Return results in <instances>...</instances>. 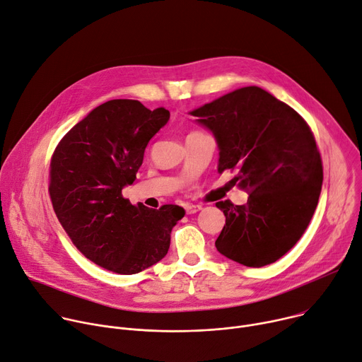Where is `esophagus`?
Returning <instances> with one entry per match:
<instances>
[{"label": "esophagus", "instance_id": "esophagus-1", "mask_svg": "<svg viewBox=\"0 0 362 362\" xmlns=\"http://www.w3.org/2000/svg\"><path fill=\"white\" fill-rule=\"evenodd\" d=\"M199 210H203L202 206H195V204H187V206H185L187 214H195V213H198Z\"/></svg>", "mask_w": 362, "mask_h": 362}]
</instances>
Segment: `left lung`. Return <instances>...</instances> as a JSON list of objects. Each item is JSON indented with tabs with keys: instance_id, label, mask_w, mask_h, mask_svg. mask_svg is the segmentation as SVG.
Here are the masks:
<instances>
[{
	"instance_id": "left-lung-1",
	"label": "left lung",
	"mask_w": 362,
	"mask_h": 362,
	"mask_svg": "<svg viewBox=\"0 0 362 362\" xmlns=\"http://www.w3.org/2000/svg\"><path fill=\"white\" fill-rule=\"evenodd\" d=\"M218 145V173L235 170L231 185L247 204L216 206L226 226L217 250L240 264L262 267L286 255L305 233L322 188V164L302 116L257 86L235 89L189 112Z\"/></svg>"
}]
</instances>
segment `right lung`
<instances>
[{
  "instance_id": "right-lung-1",
  "label": "right lung",
  "mask_w": 362,
  "mask_h": 362,
  "mask_svg": "<svg viewBox=\"0 0 362 362\" xmlns=\"http://www.w3.org/2000/svg\"><path fill=\"white\" fill-rule=\"evenodd\" d=\"M170 112L139 100L113 99L76 124L50 165L54 213L73 245L89 260L119 274H135L164 259L180 206H132L122 189L134 184L151 138Z\"/></svg>"
}]
</instances>
